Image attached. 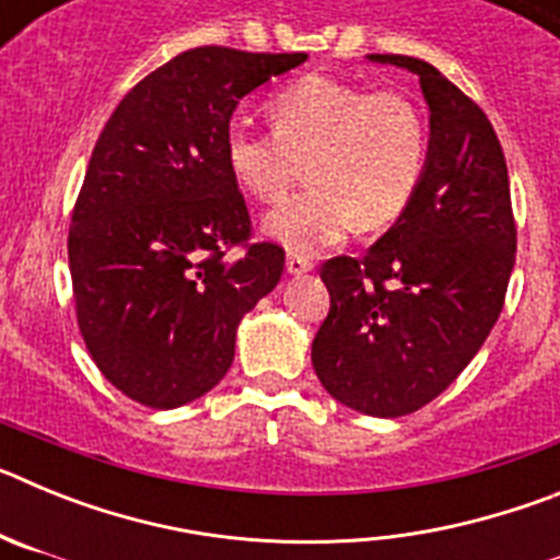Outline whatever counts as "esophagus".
<instances>
[{
	"instance_id": "1",
	"label": "esophagus",
	"mask_w": 560,
	"mask_h": 560,
	"mask_svg": "<svg viewBox=\"0 0 560 560\" xmlns=\"http://www.w3.org/2000/svg\"><path fill=\"white\" fill-rule=\"evenodd\" d=\"M314 269V264H311L308 257H300V255H289V260H285V271L294 277L300 275H308V271Z\"/></svg>"
}]
</instances>
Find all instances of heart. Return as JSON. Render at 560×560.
<instances>
[{
    "mask_svg": "<svg viewBox=\"0 0 560 560\" xmlns=\"http://www.w3.org/2000/svg\"><path fill=\"white\" fill-rule=\"evenodd\" d=\"M275 131L232 126L224 160L232 179L257 201H280L303 179V196L264 219V232L294 255H319L350 235L393 224L412 205L429 162V120L418 101L305 75L271 95Z\"/></svg>",
    "mask_w": 560,
    "mask_h": 560,
    "instance_id": "obj_1",
    "label": "heart"
}]
</instances>
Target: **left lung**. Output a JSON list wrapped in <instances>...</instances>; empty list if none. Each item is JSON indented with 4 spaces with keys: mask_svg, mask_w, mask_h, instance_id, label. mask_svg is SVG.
Segmentation results:
<instances>
[{
    "mask_svg": "<svg viewBox=\"0 0 560 560\" xmlns=\"http://www.w3.org/2000/svg\"><path fill=\"white\" fill-rule=\"evenodd\" d=\"M368 58L420 78L429 162L412 205L368 255L323 264L330 311L311 361L339 404L400 418L438 398L497 325L516 224L502 145L482 108L420 58Z\"/></svg>",
    "mask_w": 560,
    "mask_h": 560,
    "instance_id": "obj_1",
    "label": "left lung"
}]
</instances>
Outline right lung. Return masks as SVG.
I'll list each match as a JSON object with an SVG mask.
<instances>
[{
	"label": "right lung",
	"instance_id": "right-lung-1",
	"mask_svg": "<svg viewBox=\"0 0 560 560\" xmlns=\"http://www.w3.org/2000/svg\"><path fill=\"white\" fill-rule=\"evenodd\" d=\"M305 52L196 47L142 78L101 131L69 226L78 328L114 387L151 409L210 393L237 325L283 275L246 244L249 210L224 160L237 101ZM232 245L245 255L225 257Z\"/></svg>",
	"mask_w": 560,
	"mask_h": 560
}]
</instances>
